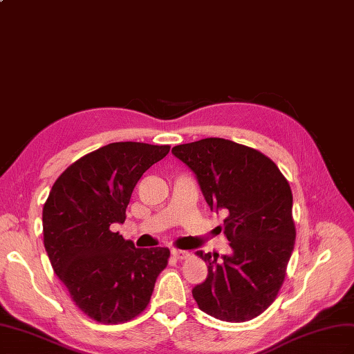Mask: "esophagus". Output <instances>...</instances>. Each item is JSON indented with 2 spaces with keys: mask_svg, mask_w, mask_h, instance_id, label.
<instances>
[{
  "mask_svg": "<svg viewBox=\"0 0 354 354\" xmlns=\"http://www.w3.org/2000/svg\"><path fill=\"white\" fill-rule=\"evenodd\" d=\"M171 256H174L176 260H187L189 257V252L174 248V250H171Z\"/></svg>",
  "mask_w": 354,
  "mask_h": 354,
  "instance_id": "obj_1",
  "label": "esophagus"
}]
</instances>
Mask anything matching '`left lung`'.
I'll return each mask as SVG.
<instances>
[{
  "mask_svg": "<svg viewBox=\"0 0 354 354\" xmlns=\"http://www.w3.org/2000/svg\"><path fill=\"white\" fill-rule=\"evenodd\" d=\"M171 152L194 171L211 209L227 211L218 230L233 254L196 252L207 278L193 288V297L218 320H252L275 301L295 248L288 180L265 153L221 138L178 145Z\"/></svg>",
  "mask_w": 354,
  "mask_h": 354,
  "instance_id": "1",
  "label": "left lung"
}]
</instances>
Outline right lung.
Instances as JSON below:
<instances>
[{
    "label": "right lung",
    "mask_w": 354,
    "mask_h": 354,
    "mask_svg": "<svg viewBox=\"0 0 354 354\" xmlns=\"http://www.w3.org/2000/svg\"><path fill=\"white\" fill-rule=\"evenodd\" d=\"M169 145L115 142L70 165L43 206V242L53 270L89 319L104 324L133 320L151 301L169 248H136L113 223L138 180L165 158Z\"/></svg>",
    "instance_id": "obj_1"
}]
</instances>
